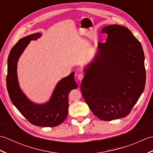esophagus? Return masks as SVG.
I'll return each mask as SVG.
<instances>
[{"mask_svg":"<svg viewBox=\"0 0 153 153\" xmlns=\"http://www.w3.org/2000/svg\"><path fill=\"white\" fill-rule=\"evenodd\" d=\"M84 77V74L83 73H80L78 74V76H77V79H78L79 81H82Z\"/></svg>","mask_w":153,"mask_h":153,"instance_id":"esophagus-1","label":"esophagus"}]
</instances>
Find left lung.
<instances>
[{
    "label": "left lung",
    "mask_w": 153,
    "mask_h": 153,
    "mask_svg": "<svg viewBox=\"0 0 153 153\" xmlns=\"http://www.w3.org/2000/svg\"><path fill=\"white\" fill-rule=\"evenodd\" d=\"M101 32L108 35L106 43H99L80 88L94 114L111 121L128 116L143 92L145 56L140 42L127 27L111 25Z\"/></svg>",
    "instance_id": "1"
}]
</instances>
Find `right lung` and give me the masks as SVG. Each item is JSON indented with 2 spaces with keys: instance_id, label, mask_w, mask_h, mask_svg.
<instances>
[{
  "instance_id": "obj_1",
  "label": "right lung",
  "mask_w": 153,
  "mask_h": 153,
  "mask_svg": "<svg viewBox=\"0 0 153 153\" xmlns=\"http://www.w3.org/2000/svg\"><path fill=\"white\" fill-rule=\"evenodd\" d=\"M41 36L33 33L22 38L12 47L8 58L6 87L12 102L22 114L32 124L41 127H54L61 124L68 114V95L77 85L74 71L62 79L55 87L49 101L43 105L35 104L29 99L19 88L17 77V64L23 51L32 40Z\"/></svg>"
}]
</instances>
